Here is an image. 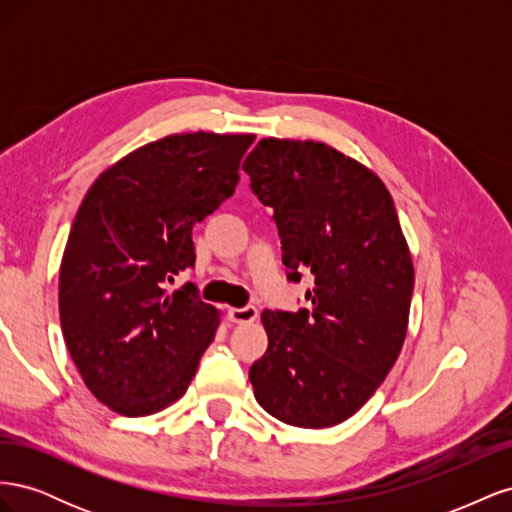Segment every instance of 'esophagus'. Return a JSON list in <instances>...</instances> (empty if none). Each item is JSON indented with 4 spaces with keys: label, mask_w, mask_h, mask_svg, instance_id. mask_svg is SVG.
I'll list each match as a JSON object with an SVG mask.
<instances>
[{
    "label": "esophagus",
    "mask_w": 512,
    "mask_h": 512,
    "mask_svg": "<svg viewBox=\"0 0 512 512\" xmlns=\"http://www.w3.org/2000/svg\"><path fill=\"white\" fill-rule=\"evenodd\" d=\"M228 318L235 324H247L254 322L258 318V309L254 305H245V307H232L228 309Z\"/></svg>",
    "instance_id": "1"
}]
</instances>
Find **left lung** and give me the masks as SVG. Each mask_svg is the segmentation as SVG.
<instances>
[{
    "mask_svg": "<svg viewBox=\"0 0 512 512\" xmlns=\"http://www.w3.org/2000/svg\"><path fill=\"white\" fill-rule=\"evenodd\" d=\"M282 239L290 282L314 275L299 312L265 309L269 348L250 369L277 421H346L395 365L408 329L414 267L384 183L337 149L262 138L243 162Z\"/></svg>",
    "mask_w": 512,
    "mask_h": 512,
    "instance_id": "left-lung-1",
    "label": "left lung"
}]
</instances>
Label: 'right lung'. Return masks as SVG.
I'll list each match as a JSON object with an SVG mask.
<instances>
[{
	"mask_svg": "<svg viewBox=\"0 0 512 512\" xmlns=\"http://www.w3.org/2000/svg\"><path fill=\"white\" fill-rule=\"evenodd\" d=\"M254 134H173L96 179L76 213L59 269V318L87 389L126 416L177 401L218 329L194 284L192 230L235 192Z\"/></svg>",
	"mask_w": 512,
	"mask_h": 512,
	"instance_id": "add662e5",
	"label": "right lung"
}]
</instances>
